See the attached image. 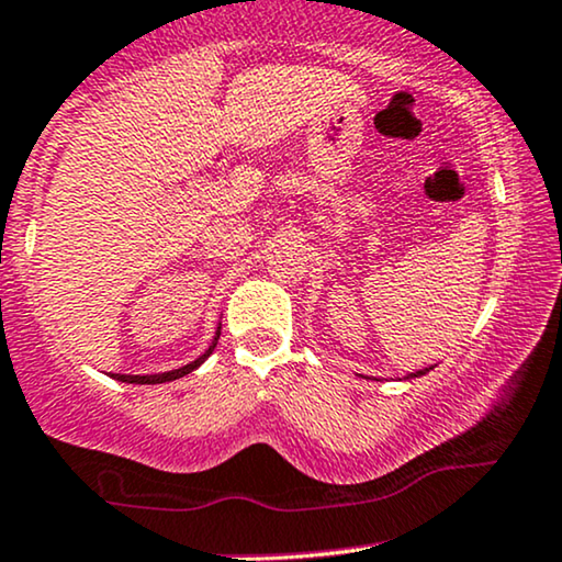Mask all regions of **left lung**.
Wrapping results in <instances>:
<instances>
[{
  "label": "left lung",
  "mask_w": 562,
  "mask_h": 562,
  "mask_svg": "<svg viewBox=\"0 0 562 562\" xmlns=\"http://www.w3.org/2000/svg\"><path fill=\"white\" fill-rule=\"evenodd\" d=\"M422 374H427V369H424V371H416V374H408V376H422Z\"/></svg>",
  "instance_id": "left-lung-1"
}]
</instances>
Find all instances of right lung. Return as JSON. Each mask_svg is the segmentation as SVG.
Masks as SVG:
<instances>
[{"label": "right lung", "instance_id": "obj_1", "mask_svg": "<svg viewBox=\"0 0 562 562\" xmlns=\"http://www.w3.org/2000/svg\"><path fill=\"white\" fill-rule=\"evenodd\" d=\"M216 340H220V329H216V335H214L212 346H209V350H206L204 356H199V358H195V361L186 363V367H180V369H175V371H165V374H146V376H140V374H135V376H131V374H112V376H114V380H120V382H131V384H161V382L180 380V376L191 374V371H193L195 367H201V363H204L206 358L212 356V350L216 348Z\"/></svg>", "mask_w": 562, "mask_h": 562}]
</instances>
